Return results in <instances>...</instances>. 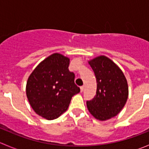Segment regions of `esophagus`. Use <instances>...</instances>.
Returning a JSON list of instances; mask_svg holds the SVG:
<instances>
[{
    "mask_svg": "<svg viewBox=\"0 0 149 149\" xmlns=\"http://www.w3.org/2000/svg\"><path fill=\"white\" fill-rule=\"evenodd\" d=\"M80 88H81V92H83V91H84V86H81Z\"/></svg>",
    "mask_w": 149,
    "mask_h": 149,
    "instance_id": "obj_1",
    "label": "esophagus"
}]
</instances>
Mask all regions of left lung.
Segmentation results:
<instances>
[{
    "label": "left lung",
    "instance_id": "obj_1",
    "mask_svg": "<svg viewBox=\"0 0 149 149\" xmlns=\"http://www.w3.org/2000/svg\"><path fill=\"white\" fill-rule=\"evenodd\" d=\"M97 79V92L86 102L90 113L100 120L116 116L128 97L127 80L123 71L110 59L100 56L88 62Z\"/></svg>",
    "mask_w": 149,
    "mask_h": 149
}]
</instances>
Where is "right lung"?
<instances>
[{"instance_id":"1","label":"right lung","mask_w":149,"mask_h":149,"mask_svg":"<svg viewBox=\"0 0 149 149\" xmlns=\"http://www.w3.org/2000/svg\"><path fill=\"white\" fill-rule=\"evenodd\" d=\"M70 60L55 53L40 63L29 77L26 96L34 112L54 120L67 110L72 97L80 91L75 74L68 69Z\"/></svg>"}]
</instances>
